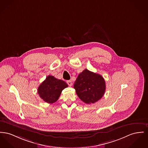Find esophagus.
Returning <instances> with one entry per match:
<instances>
[{
    "label": "esophagus",
    "instance_id": "esophagus-1",
    "mask_svg": "<svg viewBox=\"0 0 148 148\" xmlns=\"http://www.w3.org/2000/svg\"><path fill=\"white\" fill-rule=\"evenodd\" d=\"M66 83H67V84L70 87V86H71L72 85H73V83H72V82L71 81V80H67V82H66Z\"/></svg>",
    "mask_w": 148,
    "mask_h": 148
}]
</instances>
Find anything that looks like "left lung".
Here are the masks:
<instances>
[{"label":"left lung","mask_w":148,"mask_h":148,"mask_svg":"<svg viewBox=\"0 0 148 148\" xmlns=\"http://www.w3.org/2000/svg\"><path fill=\"white\" fill-rule=\"evenodd\" d=\"M74 88L83 102L91 104L99 101L104 95L106 83L102 75L85 69L79 74Z\"/></svg>","instance_id":"1"}]
</instances>
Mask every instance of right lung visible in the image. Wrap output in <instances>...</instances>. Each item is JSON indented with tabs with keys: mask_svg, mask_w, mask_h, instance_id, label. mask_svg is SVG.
Listing matches in <instances>:
<instances>
[{
	"mask_svg": "<svg viewBox=\"0 0 148 148\" xmlns=\"http://www.w3.org/2000/svg\"><path fill=\"white\" fill-rule=\"evenodd\" d=\"M68 87L64 81L49 75L38 88V94L45 102L52 104L58 100L62 90Z\"/></svg>",
	"mask_w": 148,
	"mask_h": 148,
	"instance_id": "right-lung-1",
	"label": "right lung"
}]
</instances>
